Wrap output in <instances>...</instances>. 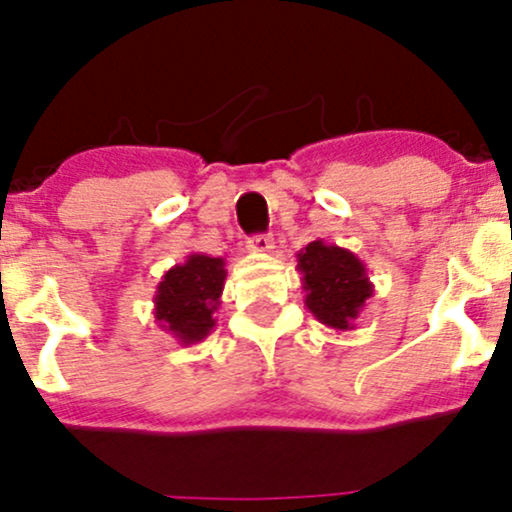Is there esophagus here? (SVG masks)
I'll return each mask as SVG.
<instances>
[{
    "label": "esophagus",
    "mask_w": 512,
    "mask_h": 512,
    "mask_svg": "<svg viewBox=\"0 0 512 512\" xmlns=\"http://www.w3.org/2000/svg\"><path fill=\"white\" fill-rule=\"evenodd\" d=\"M248 250L257 252V255H267L274 250V240L272 236H252L248 238Z\"/></svg>",
    "instance_id": "esophagus-1"
}]
</instances>
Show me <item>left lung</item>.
<instances>
[{
    "mask_svg": "<svg viewBox=\"0 0 512 512\" xmlns=\"http://www.w3.org/2000/svg\"><path fill=\"white\" fill-rule=\"evenodd\" d=\"M296 257L303 274L305 308L332 330H354L358 315L373 298L366 264L351 250L325 240H313Z\"/></svg>",
    "mask_w": 512,
    "mask_h": 512,
    "instance_id": "8db88e82",
    "label": "left lung"
}]
</instances>
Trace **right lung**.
<instances>
[{
  "label": "right lung",
  "instance_id": "obj_1",
  "mask_svg": "<svg viewBox=\"0 0 512 512\" xmlns=\"http://www.w3.org/2000/svg\"><path fill=\"white\" fill-rule=\"evenodd\" d=\"M226 284V262L204 252H192L182 264L170 267L154 293V317L163 332L180 346L204 342L216 327L214 313Z\"/></svg>",
  "mask_w": 512,
  "mask_h": 512
}]
</instances>
